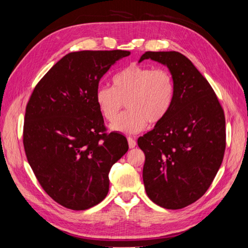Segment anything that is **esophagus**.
<instances>
[{
	"mask_svg": "<svg viewBox=\"0 0 248 248\" xmlns=\"http://www.w3.org/2000/svg\"><path fill=\"white\" fill-rule=\"evenodd\" d=\"M128 143H129L130 148H134V147L136 146V141L132 138H128Z\"/></svg>",
	"mask_w": 248,
	"mask_h": 248,
	"instance_id": "esophagus-1",
	"label": "esophagus"
}]
</instances>
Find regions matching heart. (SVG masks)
Instances as JSON below:
<instances>
[{"mask_svg": "<svg viewBox=\"0 0 248 248\" xmlns=\"http://www.w3.org/2000/svg\"><path fill=\"white\" fill-rule=\"evenodd\" d=\"M175 98V81L166 69L130 65L113 78V87L99 86L94 94L103 117L113 121L124 102L128 109L110 124L123 134H136L166 117Z\"/></svg>", "mask_w": 248, "mask_h": 248, "instance_id": "heart-1", "label": "heart"}]
</instances>
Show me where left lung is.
Instances as JSON below:
<instances>
[{
	"instance_id": "1",
	"label": "left lung",
	"mask_w": 248,
	"mask_h": 248,
	"mask_svg": "<svg viewBox=\"0 0 248 248\" xmlns=\"http://www.w3.org/2000/svg\"><path fill=\"white\" fill-rule=\"evenodd\" d=\"M167 66L175 98L161 123L138 140L146 160L143 180L148 197L177 210L196 202L211 186L226 148L225 114L213 88L193 62L176 51L145 52Z\"/></svg>"
}]
</instances>
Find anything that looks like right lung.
I'll list each match as a JSON object with an SVG mask.
<instances>
[{"label": "right lung", "instance_id": "right-lung-1", "mask_svg": "<svg viewBox=\"0 0 248 248\" xmlns=\"http://www.w3.org/2000/svg\"><path fill=\"white\" fill-rule=\"evenodd\" d=\"M129 51H78L65 55L37 84L25 109L23 145L29 164L49 196L86 210L108 192V172L129 146L107 133L94 94L101 78Z\"/></svg>", "mask_w": 248, "mask_h": 248}]
</instances>
